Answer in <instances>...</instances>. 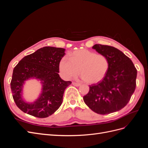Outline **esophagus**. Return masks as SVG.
<instances>
[{
  "instance_id": "34e87169",
  "label": "esophagus",
  "mask_w": 148,
  "mask_h": 148,
  "mask_svg": "<svg viewBox=\"0 0 148 148\" xmlns=\"http://www.w3.org/2000/svg\"><path fill=\"white\" fill-rule=\"evenodd\" d=\"M72 84L73 85V86H80V85H81V84H80V83H75V82H73Z\"/></svg>"
}]
</instances>
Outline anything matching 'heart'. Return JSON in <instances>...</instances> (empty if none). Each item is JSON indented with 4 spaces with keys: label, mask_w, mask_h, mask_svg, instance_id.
I'll use <instances>...</instances> for the list:
<instances>
[{
    "label": "heart",
    "mask_w": 148,
    "mask_h": 148,
    "mask_svg": "<svg viewBox=\"0 0 148 148\" xmlns=\"http://www.w3.org/2000/svg\"><path fill=\"white\" fill-rule=\"evenodd\" d=\"M59 70L62 77L70 79L79 73L85 82L96 83L105 77L109 68L106 56L95 52L81 49L70 53V58L64 56L59 62Z\"/></svg>",
    "instance_id": "1"
}]
</instances>
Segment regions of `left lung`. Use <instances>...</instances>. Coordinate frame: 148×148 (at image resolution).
<instances>
[{
	"label": "left lung",
	"instance_id": "left-lung-1",
	"mask_svg": "<svg viewBox=\"0 0 148 148\" xmlns=\"http://www.w3.org/2000/svg\"><path fill=\"white\" fill-rule=\"evenodd\" d=\"M92 49L107 57L109 68L103 79L89 86L84 102L98 114L115 112L128 104L135 91L137 70L130 59L117 48L95 44Z\"/></svg>",
	"mask_w": 148,
	"mask_h": 148
}]
</instances>
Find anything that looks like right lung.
<instances>
[{
	"label": "right lung",
	"instance_id": "add662e5",
	"mask_svg": "<svg viewBox=\"0 0 148 148\" xmlns=\"http://www.w3.org/2000/svg\"><path fill=\"white\" fill-rule=\"evenodd\" d=\"M65 49L44 47L24 57L13 69L10 88L16 105L25 113L38 118H46L59 108L65 89L71 82H65L59 75V62ZM35 78L42 84V91L33 103H26L22 97L26 80Z\"/></svg>",
	"mask_w": 148,
	"mask_h": 148
}]
</instances>
